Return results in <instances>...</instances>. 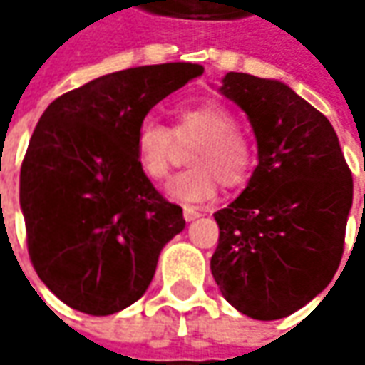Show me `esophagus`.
<instances>
[{
  "label": "esophagus",
  "mask_w": 365,
  "mask_h": 365,
  "mask_svg": "<svg viewBox=\"0 0 365 365\" xmlns=\"http://www.w3.org/2000/svg\"><path fill=\"white\" fill-rule=\"evenodd\" d=\"M182 217H185V221H195L197 217H201V211H199L197 207L185 205V207H182Z\"/></svg>",
  "instance_id": "34e87169"
}]
</instances>
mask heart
Wrapping results in <instances>:
<instances>
[{
    "label": "heart",
    "mask_w": 365,
    "mask_h": 365,
    "mask_svg": "<svg viewBox=\"0 0 365 365\" xmlns=\"http://www.w3.org/2000/svg\"><path fill=\"white\" fill-rule=\"evenodd\" d=\"M135 162L150 180H164L176 162L178 146H192V168L168 185L170 197L185 203H201L215 195L217 185L242 187L250 180L256 154L250 138L237 128L232 111L219 101L203 99L175 111L173 130L146 118L135 130Z\"/></svg>",
    "instance_id": "obj_1"
}]
</instances>
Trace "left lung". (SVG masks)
Returning <instances> with one entry per match:
<instances>
[{
  "label": "left lung",
  "instance_id": "left-lung-1",
  "mask_svg": "<svg viewBox=\"0 0 365 365\" xmlns=\"http://www.w3.org/2000/svg\"><path fill=\"white\" fill-rule=\"evenodd\" d=\"M247 113L258 166L215 213L211 272L240 313L274 321L333 280L344 256L354 178L329 120L280 81L227 73L219 89Z\"/></svg>",
  "mask_w": 365,
  "mask_h": 365
}]
</instances>
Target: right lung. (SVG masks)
<instances>
[{
  "label": "right lung",
  "instance_id": "1",
  "mask_svg": "<svg viewBox=\"0 0 365 365\" xmlns=\"http://www.w3.org/2000/svg\"><path fill=\"white\" fill-rule=\"evenodd\" d=\"M203 75L166 63L99 77L54 99L21 162L20 207L40 280L71 309L113 315L150 287L160 250L185 230L135 162V130L166 95Z\"/></svg>",
  "mask_w": 365,
  "mask_h": 365
}]
</instances>
